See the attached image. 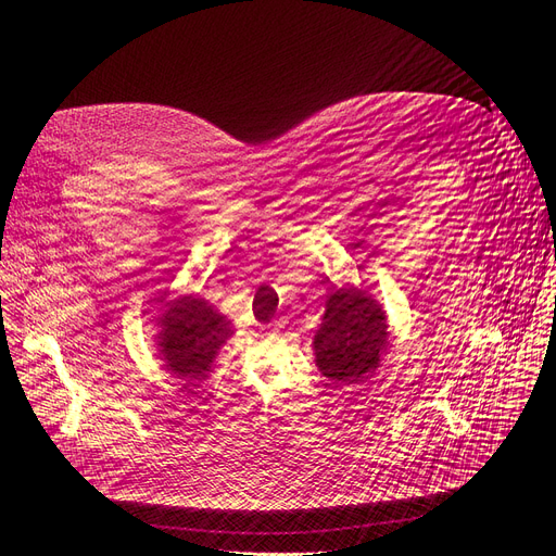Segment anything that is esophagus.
Segmentation results:
<instances>
[{
  "mask_svg": "<svg viewBox=\"0 0 556 556\" xmlns=\"http://www.w3.org/2000/svg\"><path fill=\"white\" fill-rule=\"evenodd\" d=\"M273 327H279V323H277V319H275V323H273Z\"/></svg>",
  "mask_w": 556,
  "mask_h": 556,
  "instance_id": "34e87169",
  "label": "esophagus"
}]
</instances>
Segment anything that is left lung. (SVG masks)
<instances>
[{
	"instance_id": "1",
	"label": "left lung",
	"mask_w": 556,
	"mask_h": 556,
	"mask_svg": "<svg viewBox=\"0 0 556 556\" xmlns=\"http://www.w3.org/2000/svg\"><path fill=\"white\" fill-rule=\"evenodd\" d=\"M388 346L386 313L363 290H336L319 325L313 349L315 363L327 378L358 383L381 363Z\"/></svg>"
}]
</instances>
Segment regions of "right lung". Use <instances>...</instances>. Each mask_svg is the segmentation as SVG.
<instances>
[{
	"label": "right lung",
	"instance_id": "right-lung-1",
	"mask_svg": "<svg viewBox=\"0 0 556 556\" xmlns=\"http://www.w3.org/2000/svg\"><path fill=\"white\" fill-rule=\"evenodd\" d=\"M160 352L166 369L187 381L207 376L218 349L231 336L227 319L200 298H182L162 315Z\"/></svg>",
	"mask_w": 556,
	"mask_h": 556
}]
</instances>
